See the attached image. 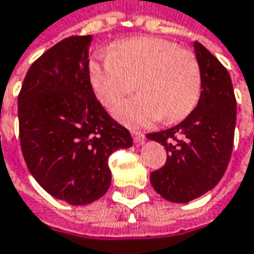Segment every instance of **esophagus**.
Returning a JSON list of instances; mask_svg holds the SVG:
<instances>
[{
    "instance_id": "esophagus-1",
    "label": "esophagus",
    "mask_w": 254,
    "mask_h": 254,
    "mask_svg": "<svg viewBox=\"0 0 254 254\" xmlns=\"http://www.w3.org/2000/svg\"><path fill=\"white\" fill-rule=\"evenodd\" d=\"M131 134H132V140H134V142H135V144H138V145L144 144V141H145V135H144L142 132L132 131Z\"/></svg>"
}]
</instances>
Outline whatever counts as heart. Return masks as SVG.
<instances>
[{
  "mask_svg": "<svg viewBox=\"0 0 254 254\" xmlns=\"http://www.w3.org/2000/svg\"><path fill=\"white\" fill-rule=\"evenodd\" d=\"M89 77L106 109H113L135 83L140 94L114 109V116L130 127L150 126L162 116L167 123L184 120L199 100L202 84L193 52L152 36L116 42L107 58L90 62Z\"/></svg>",
  "mask_w": 254,
  "mask_h": 254,
  "instance_id": "b5f03b06",
  "label": "heart"
}]
</instances>
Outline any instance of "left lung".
I'll list each match as a JSON object with an SVG mask.
<instances>
[{
    "mask_svg": "<svg viewBox=\"0 0 254 254\" xmlns=\"http://www.w3.org/2000/svg\"><path fill=\"white\" fill-rule=\"evenodd\" d=\"M199 102L190 116L168 130L147 134L167 150V162L150 175L164 199L187 203L213 190L228 168L236 126V99L225 66L199 42Z\"/></svg>",
    "mask_w": 254,
    "mask_h": 254,
    "instance_id": "1",
    "label": "left lung"
}]
</instances>
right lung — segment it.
<instances>
[{
    "mask_svg": "<svg viewBox=\"0 0 254 254\" xmlns=\"http://www.w3.org/2000/svg\"><path fill=\"white\" fill-rule=\"evenodd\" d=\"M93 36H70L35 61L18 96L19 140L32 177L69 205L92 203L112 182L109 157L130 148L127 128L96 99L89 77Z\"/></svg>",
    "mask_w": 254,
    "mask_h": 254,
    "instance_id": "1",
    "label": "right lung"
}]
</instances>
